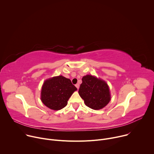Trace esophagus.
I'll list each match as a JSON object with an SVG mask.
<instances>
[{"mask_svg":"<svg viewBox=\"0 0 154 154\" xmlns=\"http://www.w3.org/2000/svg\"><path fill=\"white\" fill-rule=\"evenodd\" d=\"M75 86H76V88L77 89H79V87H80V85L79 84V83H77L76 85H75Z\"/></svg>","mask_w":154,"mask_h":154,"instance_id":"obj_1","label":"esophagus"}]
</instances>
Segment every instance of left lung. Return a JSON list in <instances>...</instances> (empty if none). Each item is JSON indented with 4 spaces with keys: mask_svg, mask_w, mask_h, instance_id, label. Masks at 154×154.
<instances>
[{
    "mask_svg": "<svg viewBox=\"0 0 154 154\" xmlns=\"http://www.w3.org/2000/svg\"><path fill=\"white\" fill-rule=\"evenodd\" d=\"M79 94L84 100L85 105L93 109L103 108L111 99L107 83L91 75L83 77Z\"/></svg>",
    "mask_w": 154,
    "mask_h": 154,
    "instance_id": "8db88e82",
    "label": "left lung"
}]
</instances>
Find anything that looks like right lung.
<instances>
[{
	"mask_svg": "<svg viewBox=\"0 0 154 154\" xmlns=\"http://www.w3.org/2000/svg\"><path fill=\"white\" fill-rule=\"evenodd\" d=\"M77 88L70 79L62 75L54 77L44 82L41 92L42 102L54 110H59L68 104Z\"/></svg>",
	"mask_w": 154,
	"mask_h": 154,
	"instance_id": "right-lung-1",
	"label": "right lung"
}]
</instances>
